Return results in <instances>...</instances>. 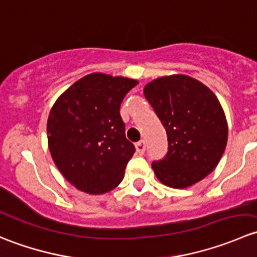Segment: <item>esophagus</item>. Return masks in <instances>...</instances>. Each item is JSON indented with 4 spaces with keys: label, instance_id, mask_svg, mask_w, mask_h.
<instances>
[{
    "label": "esophagus",
    "instance_id": "esophagus-1",
    "mask_svg": "<svg viewBox=\"0 0 257 257\" xmlns=\"http://www.w3.org/2000/svg\"><path fill=\"white\" fill-rule=\"evenodd\" d=\"M136 148H137V153L141 155H143L145 153V142L144 141L138 142V143L136 144Z\"/></svg>",
    "mask_w": 257,
    "mask_h": 257
}]
</instances>
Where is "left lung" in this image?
Masks as SVG:
<instances>
[{"mask_svg":"<svg viewBox=\"0 0 257 257\" xmlns=\"http://www.w3.org/2000/svg\"><path fill=\"white\" fill-rule=\"evenodd\" d=\"M145 99L167 131L168 153L152 168L164 185L184 189L210 174L224 154L227 123L216 95L188 76L148 83Z\"/></svg>","mask_w":257,"mask_h":257,"instance_id":"obj_1","label":"left lung"}]
</instances>
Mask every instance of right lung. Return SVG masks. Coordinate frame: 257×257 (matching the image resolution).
<instances>
[{"instance_id": "obj_1", "label": "right lung", "mask_w": 257, "mask_h": 257, "mask_svg": "<svg viewBox=\"0 0 257 257\" xmlns=\"http://www.w3.org/2000/svg\"><path fill=\"white\" fill-rule=\"evenodd\" d=\"M134 79L92 73L77 80L52 107L48 148L64 178L88 194L119 185L136 147L125 138L120 103Z\"/></svg>"}]
</instances>
